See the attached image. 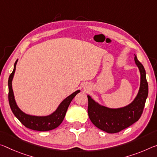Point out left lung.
I'll list each match as a JSON object with an SVG mask.
<instances>
[{"label":"left lung","mask_w":157,"mask_h":157,"mask_svg":"<svg viewBox=\"0 0 157 157\" xmlns=\"http://www.w3.org/2000/svg\"><path fill=\"white\" fill-rule=\"evenodd\" d=\"M135 62L140 73V86L134 101L121 108L111 109L96 103L88 97V114L91 122L97 128L109 133H116L138 121L143 114L148 96V84L145 70L135 56Z\"/></svg>","instance_id":"obj_1"}]
</instances>
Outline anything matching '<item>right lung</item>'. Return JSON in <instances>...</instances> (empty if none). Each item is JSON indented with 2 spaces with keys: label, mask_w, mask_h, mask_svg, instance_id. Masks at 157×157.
<instances>
[{
  "label": "right lung",
  "mask_w": 157,
  "mask_h": 157,
  "mask_svg": "<svg viewBox=\"0 0 157 157\" xmlns=\"http://www.w3.org/2000/svg\"><path fill=\"white\" fill-rule=\"evenodd\" d=\"M17 60L14 63V70L12 73L10 74L8 79V100L9 104L10 106V108L12 113L14 114V116L19 119V121L23 124L26 128L32 129L34 131H50L52 129L56 128V127L60 125L62 121H63L64 117H65L66 111L68 110V108L71 103V102L73 100V98L78 94L79 90L75 91L73 94L67 97L66 99L61 102L60 105L58 107L55 112L50 115L45 117H37L32 116L29 114H26L22 112L20 109L17 105V103L14 100V96L13 94L12 86V81L13 79V76L15 72L16 64Z\"/></svg>",
  "instance_id": "obj_1"
}]
</instances>
